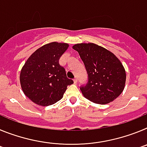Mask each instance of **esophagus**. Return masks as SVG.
<instances>
[{
	"label": "esophagus",
	"mask_w": 147,
	"mask_h": 147,
	"mask_svg": "<svg viewBox=\"0 0 147 147\" xmlns=\"http://www.w3.org/2000/svg\"><path fill=\"white\" fill-rule=\"evenodd\" d=\"M74 84H76V83H77V78L75 77L74 79Z\"/></svg>",
	"instance_id": "esophagus-1"
}]
</instances>
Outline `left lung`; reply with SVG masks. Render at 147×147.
Masks as SVG:
<instances>
[{
    "mask_svg": "<svg viewBox=\"0 0 147 147\" xmlns=\"http://www.w3.org/2000/svg\"><path fill=\"white\" fill-rule=\"evenodd\" d=\"M77 51L86 68L88 81L80 87L83 96L90 102L106 105L124 90L126 72L124 66L112 52L94 43L73 46Z\"/></svg>",
    "mask_w": 147,
    "mask_h": 147,
    "instance_id": "left-lung-1",
    "label": "left lung"
}]
</instances>
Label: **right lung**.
Segmentation results:
<instances>
[{"mask_svg": "<svg viewBox=\"0 0 147 147\" xmlns=\"http://www.w3.org/2000/svg\"><path fill=\"white\" fill-rule=\"evenodd\" d=\"M67 48V43L57 42L42 45L22 67L20 85L24 94L34 103L40 106L54 105L62 98L67 85L74 83L59 63Z\"/></svg>", "mask_w": 147, "mask_h": 147, "instance_id": "right-lung-1", "label": "right lung"}]
</instances>
